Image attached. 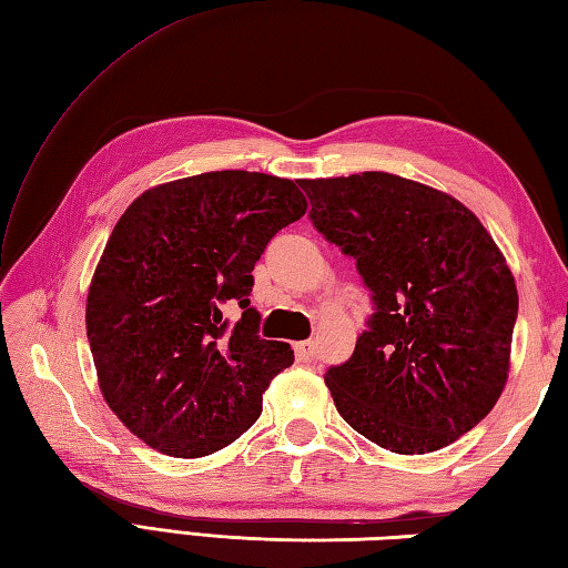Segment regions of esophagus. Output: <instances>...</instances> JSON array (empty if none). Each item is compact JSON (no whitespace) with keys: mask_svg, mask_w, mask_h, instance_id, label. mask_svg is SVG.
Here are the masks:
<instances>
[{"mask_svg":"<svg viewBox=\"0 0 568 568\" xmlns=\"http://www.w3.org/2000/svg\"><path fill=\"white\" fill-rule=\"evenodd\" d=\"M294 351H296V358L298 361H314V356H316L314 341H298V344L294 346Z\"/></svg>","mask_w":568,"mask_h":568,"instance_id":"34e87169","label":"esophagus"}]
</instances>
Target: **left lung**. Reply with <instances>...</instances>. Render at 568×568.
<instances>
[{
	"label": "left lung",
	"mask_w": 568,
	"mask_h": 568,
	"mask_svg": "<svg viewBox=\"0 0 568 568\" xmlns=\"http://www.w3.org/2000/svg\"><path fill=\"white\" fill-rule=\"evenodd\" d=\"M298 185L376 304L353 356L324 376L336 410L398 455L455 443L507 385L519 296L505 254L473 210L415 180L371 170Z\"/></svg>",
	"instance_id": "8db88e82"
}]
</instances>
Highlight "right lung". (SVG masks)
Returning a JSON list of instances; mask_svg holds the SVG:
<instances>
[{"mask_svg": "<svg viewBox=\"0 0 568 568\" xmlns=\"http://www.w3.org/2000/svg\"><path fill=\"white\" fill-rule=\"evenodd\" d=\"M304 212L294 180L215 170L145 190L115 222L85 296V334L105 403L148 447L205 457L256 423L294 351L256 336L252 270ZM227 301L243 308L232 329Z\"/></svg>", "mask_w": 568, "mask_h": 568, "instance_id": "add662e5", "label": "right lung"}]
</instances>
